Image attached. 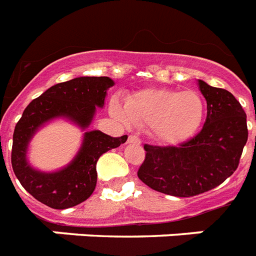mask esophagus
<instances>
[{"instance_id": "1", "label": "esophagus", "mask_w": 256, "mask_h": 256, "mask_svg": "<svg viewBox=\"0 0 256 256\" xmlns=\"http://www.w3.org/2000/svg\"><path fill=\"white\" fill-rule=\"evenodd\" d=\"M128 144H140V140L136 136H128Z\"/></svg>"}]
</instances>
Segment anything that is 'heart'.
Instances as JSON below:
<instances>
[{"label":"heart","mask_w":256,"mask_h":256,"mask_svg":"<svg viewBox=\"0 0 256 256\" xmlns=\"http://www.w3.org/2000/svg\"><path fill=\"white\" fill-rule=\"evenodd\" d=\"M112 116L132 120L140 128H152L156 138L166 144L184 140L196 130L203 120L204 102L195 92H178L171 88H144L124 100L110 104Z\"/></svg>","instance_id":"1"}]
</instances>
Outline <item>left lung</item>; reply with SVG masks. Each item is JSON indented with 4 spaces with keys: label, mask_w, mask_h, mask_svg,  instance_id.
<instances>
[{
    "label": "left lung",
    "mask_w": 256,
    "mask_h": 256,
    "mask_svg": "<svg viewBox=\"0 0 256 256\" xmlns=\"http://www.w3.org/2000/svg\"><path fill=\"white\" fill-rule=\"evenodd\" d=\"M207 102L202 130L178 146L144 144L138 178L150 188L172 196L212 190L238 168L248 138L246 112L224 88L199 81Z\"/></svg>",
    "instance_id": "8db88e82"
}]
</instances>
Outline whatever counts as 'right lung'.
I'll return each instance as SVG.
<instances>
[{
  "mask_svg": "<svg viewBox=\"0 0 256 256\" xmlns=\"http://www.w3.org/2000/svg\"><path fill=\"white\" fill-rule=\"evenodd\" d=\"M112 85L108 77L74 78L48 88L22 112L14 128L12 168L24 188L46 206L64 210L86 200L96 188L98 158L124 144L128 136L116 138L98 130L85 132L76 160L64 170L52 174L33 170L28 164L26 148L30 138L41 124L57 116H66L82 128H88L96 108L104 106L106 90Z\"/></svg>",
  "mask_w": 256,
  "mask_h": 256,
  "instance_id": "right-lung-1",
  "label": "right lung"
}]
</instances>
